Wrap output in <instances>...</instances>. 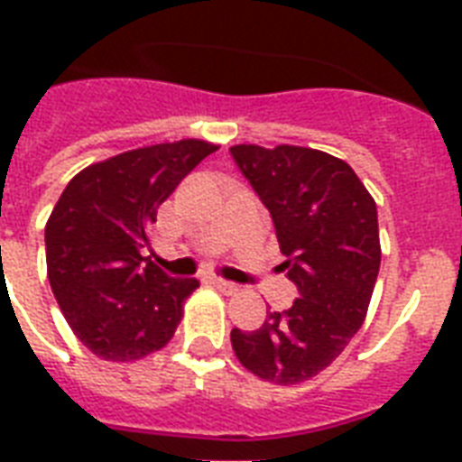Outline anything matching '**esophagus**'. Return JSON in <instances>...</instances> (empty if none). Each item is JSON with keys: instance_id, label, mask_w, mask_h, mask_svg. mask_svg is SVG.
Returning a JSON list of instances; mask_svg holds the SVG:
<instances>
[{"instance_id": "34e87169", "label": "esophagus", "mask_w": 462, "mask_h": 462, "mask_svg": "<svg viewBox=\"0 0 462 462\" xmlns=\"http://www.w3.org/2000/svg\"><path fill=\"white\" fill-rule=\"evenodd\" d=\"M210 285L220 290V292H225V295H235V292H237V290H239L237 285H235V282L223 281V278H210Z\"/></svg>"}]
</instances>
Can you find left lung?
<instances>
[{"mask_svg": "<svg viewBox=\"0 0 462 462\" xmlns=\"http://www.w3.org/2000/svg\"><path fill=\"white\" fill-rule=\"evenodd\" d=\"M259 194L297 297L256 330L232 328V350L281 386L323 372L365 323L381 266L376 203L345 160L302 146L230 148Z\"/></svg>", "mask_w": 462, "mask_h": 462, "instance_id": "1", "label": "left lung"}]
</instances>
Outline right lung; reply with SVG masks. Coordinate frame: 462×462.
Instances as JSON below:
<instances>
[{
  "label": "right lung",
  "mask_w": 462,
  "mask_h": 462,
  "mask_svg": "<svg viewBox=\"0 0 462 462\" xmlns=\"http://www.w3.org/2000/svg\"><path fill=\"white\" fill-rule=\"evenodd\" d=\"M217 146L184 139L126 151L69 181L45 225L47 278L93 355L132 362L170 343L196 278L143 256L158 206Z\"/></svg>",
  "instance_id": "right-lung-1"
}]
</instances>
